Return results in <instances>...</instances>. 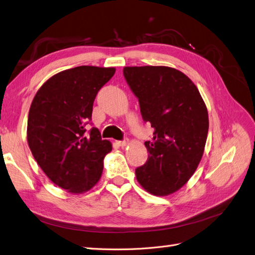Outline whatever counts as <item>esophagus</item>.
Segmentation results:
<instances>
[{"label": "esophagus", "instance_id": "obj_1", "mask_svg": "<svg viewBox=\"0 0 255 255\" xmlns=\"http://www.w3.org/2000/svg\"><path fill=\"white\" fill-rule=\"evenodd\" d=\"M117 143H118V146H120V147H126L127 144L128 143V139H125V140H119V141H117Z\"/></svg>", "mask_w": 255, "mask_h": 255}]
</instances>
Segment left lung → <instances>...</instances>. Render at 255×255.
<instances>
[{"label":"left lung","mask_w":255,"mask_h":255,"mask_svg":"<svg viewBox=\"0 0 255 255\" xmlns=\"http://www.w3.org/2000/svg\"><path fill=\"white\" fill-rule=\"evenodd\" d=\"M123 75L138 99L141 117L154 128L146 141L150 155L135 169L136 179L149 193L166 196L194 174L204 153L208 112L192 80L168 66H127Z\"/></svg>","instance_id":"1"}]
</instances>
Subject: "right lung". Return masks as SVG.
<instances>
[{"label": "right lung", "mask_w": 255, "mask_h": 255, "mask_svg": "<svg viewBox=\"0 0 255 255\" xmlns=\"http://www.w3.org/2000/svg\"><path fill=\"white\" fill-rule=\"evenodd\" d=\"M115 67L82 65L53 75L39 88L27 117V143L46 176L70 193L92 189L112 151L91 121L95 96L111 80Z\"/></svg>", "instance_id": "1"}]
</instances>
